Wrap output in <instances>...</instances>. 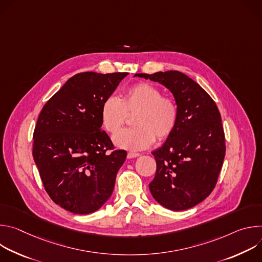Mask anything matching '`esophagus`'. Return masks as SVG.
I'll use <instances>...</instances> for the list:
<instances>
[{"label":"esophagus","mask_w":262,"mask_h":262,"mask_svg":"<svg viewBox=\"0 0 262 262\" xmlns=\"http://www.w3.org/2000/svg\"><path fill=\"white\" fill-rule=\"evenodd\" d=\"M140 154H136V152H128L127 154V159H134V158H138L140 157Z\"/></svg>","instance_id":"34e87169"}]
</instances>
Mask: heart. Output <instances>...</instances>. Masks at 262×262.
<instances>
[{
  "label": "heart",
  "instance_id": "heart-1",
  "mask_svg": "<svg viewBox=\"0 0 262 262\" xmlns=\"http://www.w3.org/2000/svg\"><path fill=\"white\" fill-rule=\"evenodd\" d=\"M135 113V127L123 129L113 138L117 147L132 151L148 148L156 137L158 141L169 138L178 118L177 104L173 98L164 96L151 84L138 83L125 91L121 100L116 96L104 99L101 105V122L106 132L115 134L126 122L128 115Z\"/></svg>",
  "mask_w": 262,
  "mask_h": 262
}]
</instances>
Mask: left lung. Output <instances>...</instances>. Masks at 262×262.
<instances>
[{"label": "left lung", "mask_w": 262, "mask_h": 262, "mask_svg": "<svg viewBox=\"0 0 262 262\" xmlns=\"http://www.w3.org/2000/svg\"><path fill=\"white\" fill-rule=\"evenodd\" d=\"M135 76L169 89L178 108L173 133L152 151L157 172L149 190L156 201L168 209L194 207L214 189L225 158V135L219 108L207 92L182 72Z\"/></svg>", "instance_id": "obj_1"}]
</instances>
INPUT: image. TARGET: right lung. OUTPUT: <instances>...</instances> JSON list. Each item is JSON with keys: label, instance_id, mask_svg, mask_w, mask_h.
Returning <instances> with one entry per match:
<instances>
[{"label": "right lung", "instance_id": "1", "mask_svg": "<svg viewBox=\"0 0 262 262\" xmlns=\"http://www.w3.org/2000/svg\"><path fill=\"white\" fill-rule=\"evenodd\" d=\"M127 74L78 73L40 112L33 158L49 196L70 212H94L113 193L126 151L115 150L100 113L104 99Z\"/></svg>", "mask_w": 262, "mask_h": 262}]
</instances>
